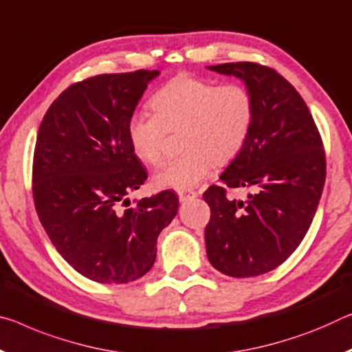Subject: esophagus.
<instances>
[{
  "instance_id": "34e87169",
  "label": "esophagus",
  "mask_w": 352,
  "mask_h": 352,
  "mask_svg": "<svg viewBox=\"0 0 352 352\" xmlns=\"http://www.w3.org/2000/svg\"><path fill=\"white\" fill-rule=\"evenodd\" d=\"M197 192L196 191H191V189H183V191H178V197L183 202V200H188V199H192L196 197Z\"/></svg>"
}]
</instances>
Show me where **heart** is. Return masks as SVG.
<instances>
[{
	"label": "heart",
	"instance_id": "obj_1",
	"mask_svg": "<svg viewBox=\"0 0 352 352\" xmlns=\"http://www.w3.org/2000/svg\"><path fill=\"white\" fill-rule=\"evenodd\" d=\"M155 114L136 111L126 122V138L142 163L158 164L167 135L180 131L183 153L156 170L160 188L189 189L241 153L255 120V98L239 82L217 86L196 75L172 78L152 98Z\"/></svg>",
	"mask_w": 352,
	"mask_h": 352
}]
</instances>
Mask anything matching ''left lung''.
Segmentation results:
<instances>
[{
	"label": "left lung",
	"instance_id": "left-lung-1",
	"mask_svg": "<svg viewBox=\"0 0 352 352\" xmlns=\"http://www.w3.org/2000/svg\"><path fill=\"white\" fill-rule=\"evenodd\" d=\"M235 75L255 98L246 146L204 192L210 263L230 277H254L280 266L302 241L326 182V153L302 97L280 74L256 63L211 65ZM249 187L248 198L226 192Z\"/></svg>",
	"mask_w": 352,
	"mask_h": 352
}]
</instances>
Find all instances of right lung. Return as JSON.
<instances>
[{"label": "right lung", "mask_w": 352, "mask_h": 352, "mask_svg": "<svg viewBox=\"0 0 352 352\" xmlns=\"http://www.w3.org/2000/svg\"><path fill=\"white\" fill-rule=\"evenodd\" d=\"M158 70L74 82L50 104L32 158V199L63 258L98 283H128L152 270L156 239L178 210L172 189L133 202L147 180L126 122Z\"/></svg>", "instance_id": "1"}]
</instances>
